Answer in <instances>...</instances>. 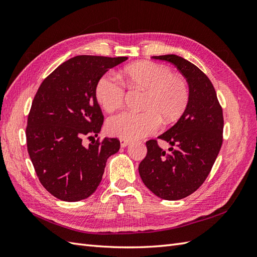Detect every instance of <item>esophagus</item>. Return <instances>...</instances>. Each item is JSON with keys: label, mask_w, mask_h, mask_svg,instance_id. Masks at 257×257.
Wrapping results in <instances>:
<instances>
[{"label": "esophagus", "mask_w": 257, "mask_h": 257, "mask_svg": "<svg viewBox=\"0 0 257 257\" xmlns=\"http://www.w3.org/2000/svg\"><path fill=\"white\" fill-rule=\"evenodd\" d=\"M130 141H128V139H125V138H121L120 139V144H121V147H126V146H128L130 145Z\"/></svg>", "instance_id": "34e87169"}]
</instances>
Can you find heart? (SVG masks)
<instances>
[{
  "label": "heart",
  "instance_id": "1",
  "mask_svg": "<svg viewBox=\"0 0 257 257\" xmlns=\"http://www.w3.org/2000/svg\"><path fill=\"white\" fill-rule=\"evenodd\" d=\"M124 83L131 90L144 92L143 112L123 111L108 119L107 132L125 139L141 138L157 133L161 119L173 122L184 113L190 102L186 81L167 66L153 62H138L124 69L123 82L113 73L98 79L95 96L104 110L111 112L120 108L125 98Z\"/></svg>",
  "mask_w": 257,
  "mask_h": 257
}]
</instances>
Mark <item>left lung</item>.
Listing matches in <instances>:
<instances>
[{
	"instance_id": "obj_1",
	"label": "left lung",
	"mask_w": 257,
	"mask_h": 257,
	"mask_svg": "<svg viewBox=\"0 0 257 257\" xmlns=\"http://www.w3.org/2000/svg\"><path fill=\"white\" fill-rule=\"evenodd\" d=\"M152 58L170 62L180 71L189 83L190 102L175 125L159 136L172 145L169 152L150 139L138 170L155 195L178 200L195 192L211 172L223 143V110L213 84L196 65L176 54Z\"/></svg>"
}]
</instances>
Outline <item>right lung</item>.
Listing matches in <instances>:
<instances>
[{
  "label": "right lung",
  "mask_w": 257,
  "mask_h": 257,
  "mask_svg": "<svg viewBox=\"0 0 257 257\" xmlns=\"http://www.w3.org/2000/svg\"><path fill=\"white\" fill-rule=\"evenodd\" d=\"M126 57L77 56L46 77L28 115L27 146L35 173L51 195L64 201L88 198L102 181L107 159L120 149L118 138H97L104 115L95 96L98 79Z\"/></svg>",
  "instance_id": "obj_1"
}]
</instances>
